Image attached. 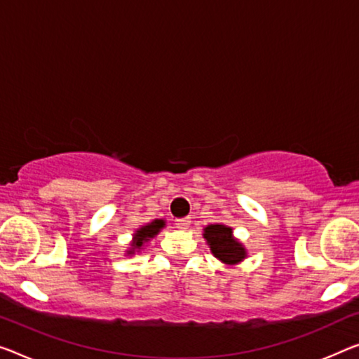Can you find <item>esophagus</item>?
<instances>
[{"label":"esophagus","instance_id":"34e87169","mask_svg":"<svg viewBox=\"0 0 359 359\" xmlns=\"http://www.w3.org/2000/svg\"><path fill=\"white\" fill-rule=\"evenodd\" d=\"M175 224H176V228H178V229L186 231L191 226V219L189 218H180V219H176Z\"/></svg>","mask_w":359,"mask_h":359}]
</instances>
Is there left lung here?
<instances>
[{
    "label": "left lung",
    "instance_id": "8db88e82",
    "mask_svg": "<svg viewBox=\"0 0 359 359\" xmlns=\"http://www.w3.org/2000/svg\"><path fill=\"white\" fill-rule=\"evenodd\" d=\"M203 237L210 250L219 262L226 264H237L247 257L245 247L234 239L233 229L224 224H208L203 229Z\"/></svg>",
    "mask_w": 359,
    "mask_h": 359
}]
</instances>
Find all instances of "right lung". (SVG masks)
Instances as JSON below:
<instances>
[{"label":"right lung","instance_id":"1","mask_svg":"<svg viewBox=\"0 0 359 359\" xmlns=\"http://www.w3.org/2000/svg\"><path fill=\"white\" fill-rule=\"evenodd\" d=\"M165 226L163 219H154V222L147 223L146 226H141L140 229L136 231L133 234V242H131V249L126 252V253H135V252H140L141 247L146 244L152 239V237H156L158 233H161V229Z\"/></svg>","mask_w":359,"mask_h":359}]
</instances>
